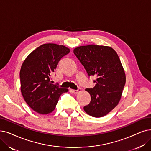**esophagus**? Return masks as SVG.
Here are the masks:
<instances>
[{
    "instance_id": "obj_1",
    "label": "esophagus",
    "mask_w": 151,
    "mask_h": 151,
    "mask_svg": "<svg viewBox=\"0 0 151 151\" xmlns=\"http://www.w3.org/2000/svg\"><path fill=\"white\" fill-rule=\"evenodd\" d=\"M81 91V88H78L77 90H72V92H73L74 93H78Z\"/></svg>"
}]
</instances>
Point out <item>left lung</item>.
I'll use <instances>...</instances> for the list:
<instances>
[{
	"instance_id": "obj_1",
	"label": "left lung",
	"mask_w": 151,
	"mask_h": 151,
	"mask_svg": "<svg viewBox=\"0 0 151 151\" xmlns=\"http://www.w3.org/2000/svg\"><path fill=\"white\" fill-rule=\"evenodd\" d=\"M74 53L88 76L96 77L95 87L86 88L91 100L83 107L84 111L95 118L105 116L118 105L126 83L116 52L108 46L90 45L75 48Z\"/></svg>"
}]
</instances>
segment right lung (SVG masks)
Returning a JSON list of instances; mask_svg holds the SVG:
<instances>
[{
	"label": "right lung",
	"instance_id": "right-lung-1",
	"mask_svg": "<svg viewBox=\"0 0 151 151\" xmlns=\"http://www.w3.org/2000/svg\"><path fill=\"white\" fill-rule=\"evenodd\" d=\"M69 48L53 43L42 45L27 56L20 71L21 92L32 110L42 114L55 109L60 95L68 91L53 84L50 77Z\"/></svg>",
	"mask_w": 151,
	"mask_h": 151
}]
</instances>
